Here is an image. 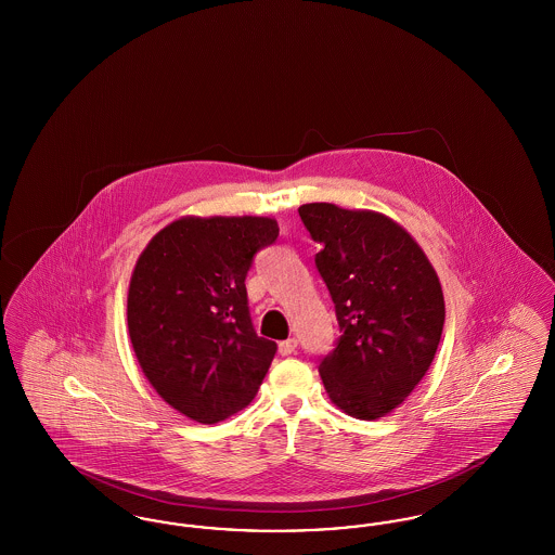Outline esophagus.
Returning <instances> with one entry per match:
<instances>
[{
	"label": "esophagus",
	"mask_w": 555,
	"mask_h": 555,
	"mask_svg": "<svg viewBox=\"0 0 555 555\" xmlns=\"http://www.w3.org/2000/svg\"><path fill=\"white\" fill-rule=\"evenodd\" d=\"M295 349H297V341L295 339H287V341L279 344V353L281 356H291Z\"/></svg>",
	"instance_id": "esophagus-1"
}]
</instances>
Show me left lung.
<instances>
[{
    "mask_svg": "<svg viewBox=\"0 0 555 555\" xmlns=\"http://www.w3.org/2000/svg\"><path fill=\"white\" fill-rule=\"evenodd\" d=\"M299 218L320 247L314 264L341 331L318 366L324 389L345 414L376 421L414 391L437 353L446 322L437 272L383 214L306 204Z\"/></svg>",
    "mask_w": 555,
    "mask_h": 555,
    "instance_id": "8db88e82",
    "label": "left lung"
}]
</instances>
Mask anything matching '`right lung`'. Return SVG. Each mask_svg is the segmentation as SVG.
I'll list each match as a JSON object with an SVG mask.
<instances>
[{
  "label": "right lung",
  "instance_id": "add662e5",
  "mask_svg": "<svg viewBox=\"0 0 555 555\" xmlns=\"http://www.w3.org/2000/svg\"><path fill=\"white\" fill-rule=\"evenodd\" d=\"M276 237L272 218H181L137 260L127 304L134 356L159 397L191 421L237 414L264 380L276 344L254 328L245 279Z\"/></svg>",
  "mask_w": 555,
  "mask_h": 555
}]
</instances>
